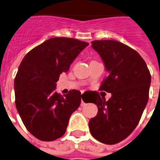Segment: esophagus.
Masks as SVG:
<instances>
[{"label":"esophagus","instance_id":"1","mask_svg":"<svg viewBox=\"0 0 160 160\" xmlns=\"http://www.w3.org/2000/svg\"><path fill=\"white\" fill-rule=\"evenodd\" d=\"M81 107H84V106H85V102H83V100H82V99H81Z\"/></svg>","mask_w":160,"mask_h":160}]
</instances>
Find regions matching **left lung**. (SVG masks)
<instances>
[{"label": "left lung", "instance_id": "obj_1", "mask_svg": "<svg viewBox=\"0 0 160 160\" xmlns=\"http://www.w3.org/2000/svg\"><path fill=\"white\" fill-rule=\"evenodd\" d=\"M92 47L108 72L100 89L112 93V98L106 101L93 93L98 112L89 121V130L100 142L114 145L131 135L139 123L149 100L151 76L141 56L121 42L94 40Z\"/></svg>", "mask_w": 160, "mask_h": 160}]
</instances>
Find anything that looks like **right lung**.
I'll use <instances>...</instances> for the list:
<instances>
[{"label":"right lung","mask_w":160,"mask_h":160,"mask_svg":"<svg viewBox=\"0 0 160 160\" xmlns=\"http://www.w3.org/2000/svg\"><path fill=\"white\" fill-rule=\"evenodd\" d=\"M88 45L72 38H51L20 62L14 82L15 106L26 129L37 139L52 141L63 135L70 116L81 104L79 91L60 95L56 82Z\"/></svg>","instance_id":"right-lung-1"}]
</instances>
